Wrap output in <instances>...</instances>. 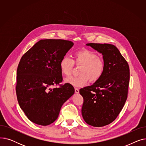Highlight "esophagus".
<instances>
[{"mask_svg":"<svg viewBox=\"0 0 146 146\" xmlns=\"http://www.w3.org/2000/svg\"><path fill=\"white\" fill-rule=\"evenodd\" d=\"M75 93L76 94H79V90L78 88H75Z\"/></svg>","mask_w":146,"mask_h":146,"instance_id":"obj_1","label":"esophagus"}]
</instances>
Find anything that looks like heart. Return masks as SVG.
Instances as JSON below:
<instances>
[{
	"label": "heart",
	"mask_w": 146,
	"mask_h": 146,
	"mask_svg": "<svg viewBox=\"0 0 146 146\" xmlns=\"http://www.w3.org/2000/svg\"><path fill=\"white\" fill-rule=\"evenodd\" d=\"M80 66L79 77L66 79L64 82L79 88L86 85L89 80L94 83L100 79L104 74L105 64L103 58L98 57L96 54L88 49H82L74 53L73 60L64 57L60 62V69L63 75L70 76L74 66Z\"/></svg>",
	"instance_id": "1"
}]
</instances>
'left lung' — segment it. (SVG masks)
I'll use <instances>...</instances> for the list:
<instances>
[{
  "mask_svg": "<svg viewBox=\"0 0 146 146\" xmlns=\"http://www.w3.org/2000/svg\"><path fill=\"white\" fill-rule=\"evenodd\" d=\"M86 45L102 54L105 67L100 79L79 90L83 98L82 115L88 124L104 127L115 119L124 106L129 81V66L113 45L89 43Z\"/></svg>",
  "mask_w": 146,
  "mask_h": 146,
  "instance_id": "8db88e82",
  "label": "left lung"
}]
</instances>
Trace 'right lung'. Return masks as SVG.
<instances>
[{
    "label": "right lung",
    "instance_id": "right-lung-1",
    "mask_svg": "<svg viewBox=\"0 0 146 146\" xmlns=\"http://www.w3.org/2000/svg\"><path fill=\"white\" fill-rule=\"evenodd\" d=\"M74 44L63 40H41L24 54L17 73L16 92L19 105L34 123L48 125L58 118L61 106L74 94L62 82L60 62Z\"/></svg>",
    "mask_w": 146,
    "mask_h": 146
}]
</instances>
